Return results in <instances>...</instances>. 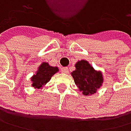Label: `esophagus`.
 <instances>
[{"label": "esophagus", "instance_id": "obj_1", "mask_svg": "<svg viewBox=\"0 0 131 131\" xmlns=\"http://www.w3.org/2000/svg\"><path fill=\"white\" fill-rule=\"evenodd\" d=\"M61 72L63 73H68V68L67 67H64V68H61Z\"/></svg>", "mask_w": 131, "mask_h": 131}]
</instances>
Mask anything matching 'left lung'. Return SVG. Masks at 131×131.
<instances>
[{"label":"left lung","instance_id":"8db88e82","mask_svg":"<svg viewBox=\"0 0 131 131\" xmlns=\"http://www.w3.org/2000/svg\"><path fill=\"white\" fill-rule=\"evenodd\" d=\"M75 66L72 75L80 91L86 96L95 93L103 83L101 72L95 71L86 60H80Z\"/></svg>","mask_w":131,"mask_h":131}]
</instances>
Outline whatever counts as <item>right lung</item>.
Masks as SVG:
<instances>
[{
  "label": "right lung",
  "mask_w": 131,
  "mask_h": 131,
  "mask_svg": "<svg viewBox=\"0 0 131 131\" xmlns=\"http://www.w3.org/2000/svg\"><path fill=\"white\" fill-rule=\"evenodd\" d=\"M59 71L58 68H54L50 66L47 63H43L40 65L36 74L33 75L31 80L33 81V87L35 89H42L43 85H45L51 77Z\"/></svg>",
  "instance_id": "1"
}]
</instances>
